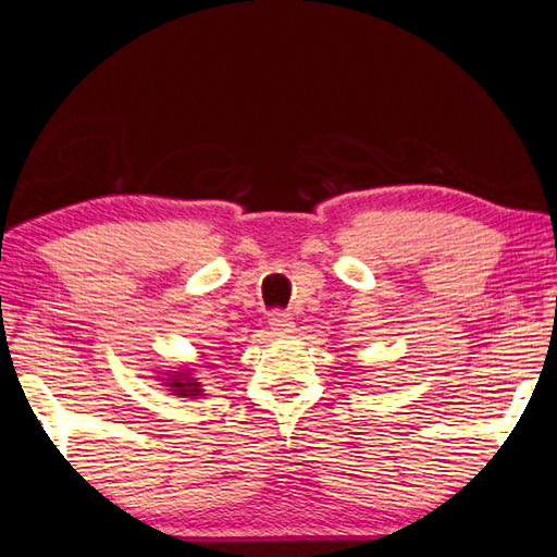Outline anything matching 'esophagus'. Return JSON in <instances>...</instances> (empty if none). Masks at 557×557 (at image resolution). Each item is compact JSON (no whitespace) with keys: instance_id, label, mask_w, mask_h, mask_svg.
<instances>
[{"instance_id":"obj_1","label":"esophagus","mask_w":557,"mask_h":557,"mask_svg":"<svg viewBox=\"0 0 557 557\" xmlns=\"http://www.w3.org/2000/svg\"><path fill=\"white\" fill-rule=\"evenodd\" d=\"M294 321H292V315L289 313H282V311H277V313H272L270 315V330L272 333H275L277 337H282V335H292L294 333Z\"/></svg>"}]
</instances>
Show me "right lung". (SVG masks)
<instances>
[{"label": "right lung", "mask_w": 557, "mask_h": 557, "mask_svg": "<svg viewBox=\"0 0 557 557\" xmlns=\"http://www.w3.org/2000/svg\"><path fill=\"white\" fill-rule=\"evenodd\" d=\"M168 381V387L172 389V395L176 397H200L203 395V387H200V383L196 381V377H191V371H172V377H164Z\"/></svg>", "instance_id": "obj_1"}]
</instances>
